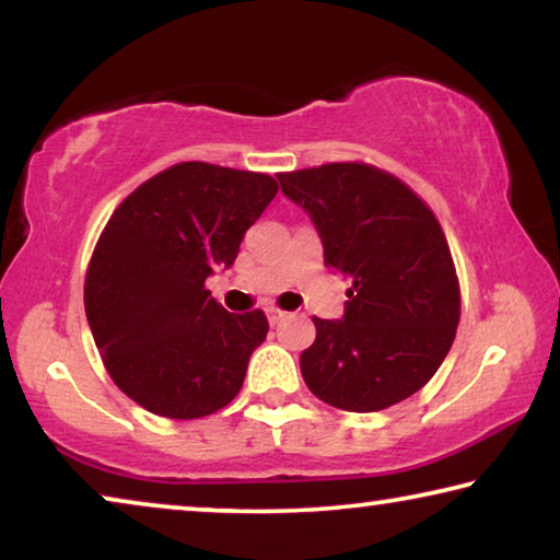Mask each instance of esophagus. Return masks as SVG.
Segmentation results:
<instances>
[{"instance_id": "obj_1", "label": "esophagus", "mask_w": 560, "mask_h": 560, "mask_svg": "<svg viewBox=\"0 0 560 560\" xmlns=\"http://www.w3.org/2000/svg\"><path fill=\"white\" fill-rule=\"evenodd\" d=\"M267 316H269V324H271V326H277L279 320L287 318V311L279 308V306H269V308H267Z\"/></svg>"}]
</instances>
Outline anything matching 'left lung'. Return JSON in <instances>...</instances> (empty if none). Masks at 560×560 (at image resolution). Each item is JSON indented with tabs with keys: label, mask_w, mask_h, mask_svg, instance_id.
<instances>
[{
	"label": "left lung",
	"mask_w": 560,
	"mask_h": 560,
	"mask_svg": "<svg viewBox=\"0 0 560 560\" xmlns=\"http://www.w3.org/2000/svg\"><path fill=\"white\" fill-rule=\"evenodd\" d=\"M277 177L314 220L326 267L353 281L343 320L314 316L316 340L301 353L308 390L348 412L402 402L438 373L459 324L442 224L400 177L360 160Z\"/></svg>",
	"instance_id": "8db88e82"
}]
</instances>
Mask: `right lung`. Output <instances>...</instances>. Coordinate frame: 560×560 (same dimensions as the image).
<instances>
[{"label":"right lung","instance_id":"1","mask_svg":"<svg viewBox=\"0 0 560 560\" xmlns=\"http://www.w3.org/2000/svg\"><path fill=\"white\" fill-rule=\"evenodd\" d=\"M277 192L271 175L192 160L145 179L103 226L86 318L113 383L148 412L197 420L242 390L269 320L224 311L205 281L232 267Z\"/></svg>","mask_w":560,"mask_h":560}]
</instances>
